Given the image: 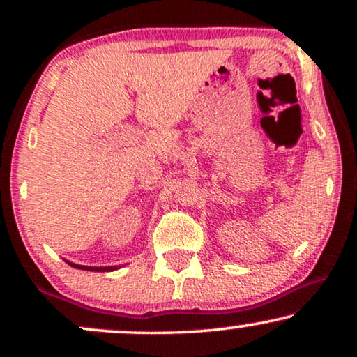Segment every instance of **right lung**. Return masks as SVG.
Returning a JSON list of instances; mask_svg holds the SVG:
<instances>
[{
    "instance_id": "1",
    "label": "right lung",
    "mask_w": 357,
    "mask_h": 357,
    "mask_svg": "<svg viewBox=\"0 0 357 357\" xmlns=\"http://www.w3.org/2000/svg\"><path fill=\"white\" fill-rule=\"evenodd\" d=\"M68 265H71L73 268H77V270H86V271H114V270H119L120 266H84V265H76V263L73 261H68Z\"/></svg>"
}]
</instances>
